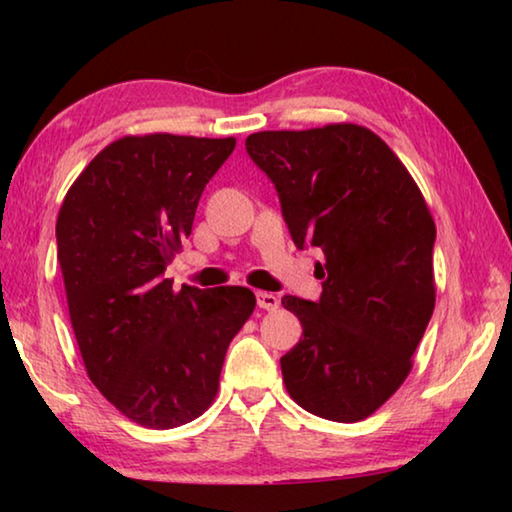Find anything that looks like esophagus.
<instances>
[{
	"mask_svg": "<svg viewBox=\"0 0 512 512\" xmlns=\"http://www.w3.org/2000/svg\"><path fill=\"white\" fill-rule=\"evenodd\" d=\"M257 305L266 309V311H273L280 307V298L275 296V293H268V291H257Z\"/></svg>",
	"mask_w": 512,
	"mask_h": 512,
	"instance_id": "1",
	"label": "esophagus"
}]
</instances>
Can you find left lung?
Here are the masks:
<instances>
[{
    "mask_svg": "<svg viewBox=\"0 0 512 512\" xmlns=\"http://www.w3.org/2000/svg\"><path fill=\"white\" fill-rule=\"evenodd\" d=\"M273 180L298 248L323 250V296H284L302 325L280 359L293 402L318 418L359 422L413 368L436 305V223L409 169L359 124L248 135Z\"/></svg>",
    "mask_w": 512,
    "mask_h": 512,
    "instance_id": "left-lung-1",
    "label": "left lung"
}]
</instances>
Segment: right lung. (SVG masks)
I'll use <instances>...</instances> for the list:
<instances>
[{
    "mask_svg": "<svg viewBox=\"0 0 512 512\" xmlns=\"http://www.w3.org/2000/svg\"><path fill=\"white\" fill-rule=\"evenodd\" d=\"M235 144L126 135L97 153L60 205L58 264L85 370L146 429L180 427L210 409L228 345L255 309L246 287L176 291L164 277Z\"/></svg>",
    "mask_w": 512,
    "mask_h": 512,
    "instance_id": "obj_1",
    "label": "right lung"
}]
</instances>
